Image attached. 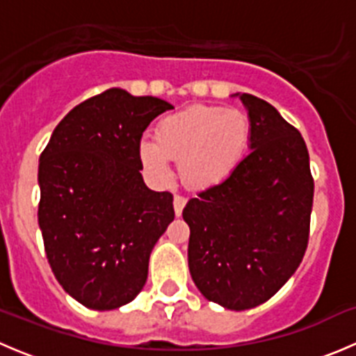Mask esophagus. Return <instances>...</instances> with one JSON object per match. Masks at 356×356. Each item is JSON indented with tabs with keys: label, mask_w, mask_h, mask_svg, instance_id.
Wrapping results in <instances>:
<instances>
[{
	"label": "esophagus",
	"mask_w": 356,
	"mask_h": 356,
	"mask_svg": "<svg viewBox=\"0 0 356 356\" xmlns=\"http://www.w3.org/2000/svg\"><path fill=\"white\" fill-rule=\"evenodd\" d=\"M186 203H188V200H186L184 196H181V195L174 196V210H175V215H177V217H181V213H182V210H184Z\"/></svg>",
	"instance_id": "obj_1"
}]
</instances>
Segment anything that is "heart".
Listing matches in <instances>:
<instances>
[{"label":"heart","instance_id":"1","mask_svg":"<svg viewBox=\"0 0 356 356\" xmlns=\"http://www.w3.org/2000/svg\"><path fill=\"white\" fill-rule=\"evenodd\" d=\"M250 134L243 111L191 106L165 117L156 127V141L145 139L139 145V158L158 181H168L170 160L179 161L184 184L207 189L231 177L245 158Z\"/></svg>","mask_w":356,"mask_h":356}]
</instances>
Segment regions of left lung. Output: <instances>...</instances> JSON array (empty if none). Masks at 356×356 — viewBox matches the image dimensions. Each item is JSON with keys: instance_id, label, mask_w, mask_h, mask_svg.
Here are the masks:
<instances>
[{"instance_id": "8db88e82", "label": "left lung", "mask_w": 356, "mask_h": 356, "mask_svg": "<svg viewBox=\"0 0 356 356\" xmlns=\"http://www.w3.org/2000/svg\"><path fill=\"white\" fill-rule=\"evenodd\" d=\"M250 117V148L231 177L182 210L196 288L229 310L270 300L300 267L310 236L314 177L300 131L270 103L239 95Z\"/></svg>"}]
</instances>
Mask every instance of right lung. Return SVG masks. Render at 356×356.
<instances>
[{
    "label": "right lung",
    "instance_id": "1",
    "mask_svg": "<svg viewBox=\"0 0 356 356\" xmlns=\"http://www.w3.org/2000/svg\"><path fill=\"white\" fill-rule=\"evenodd\" d=\"M118 88L86 99L56 125L39 158L38 220L56 281L92 310L134 300L153 246L174 220V196L143 181L139 145L172 110Z\"/></svg>",
    "mask_w": 356,
    "mask_h": 356
}]
</instances>
